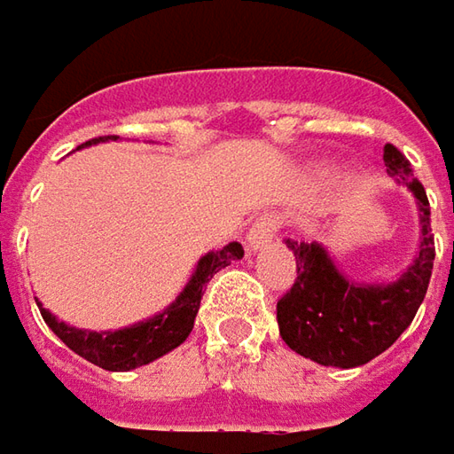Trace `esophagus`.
<instances>
[{
    "label": "esophagus",
    "instance_id": "obj_1",
    "mask_svg": "<svg viewBox=\"0 0 454 454\" xmlns=\"http://www.w3.org/2000/svg\"><path fill=\"white\" fill-rule=\"evenodd\" d=\"M277 231H279V215H277V213H264V215H259L247 233L248 251L256 254V251H262V248L269 247V244L274 241Z\"/></svg>",
    "mask_w": 454,
    "mask_h": 454
}]
</instances>
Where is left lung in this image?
<instances>
[{
	"mask_svg": "<svg viewBox=\"0 0 454 454\" xmlns=\"http://www.w3.org/2000/svg\"><path fill=\"white\" fill-rule=\"evenodd\" d=\"M384 162L394 183L414 195L422 228L411 264L394 282H356L323 244L286 241L297 259V279L277 302L279 335L294 353L320 365L358 368L381 356L411 325L429 286L434 239L427 192L394 145L384 147Z\"/></svg>",
	"mask_w": 454,
	"mask_h": 454,
	"instance_id": "1",
	"label": "left lung"
}]
</instances>
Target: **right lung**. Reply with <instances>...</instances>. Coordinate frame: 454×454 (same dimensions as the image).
<instances>
[{"label":"right lung","instance_id":"obj_1","mask_svg":"<svg viewBox=\"0 0 454 454\" xmlns=\"http://www.w3.org/2000/svg\"><path fill=\"white\" fill-rule=\"evenodd\" d=\"M109 139L116 142L119 137H98V139L86 142L83 147L101 145ZM241 256H244V247L239 241H231L228 247L207 251L206 256L198 259V264L183 286V292L162 312L152 315L147 320H139L134 325L119 327V330L96 333V330L73 327L63 320H58L40 302H37V307H40V315L48 323L50 330L68 345L73 353H78L89 364L106 368V371H131V368H139V365H147L157 358H162L165 353L175 350L180 343H185V338L195 325V315L200 309L206 285L213 279L215 271H221L231 262H239Z\"/></svg>","mask_w":454,"mask_h":454}]
</instances>
